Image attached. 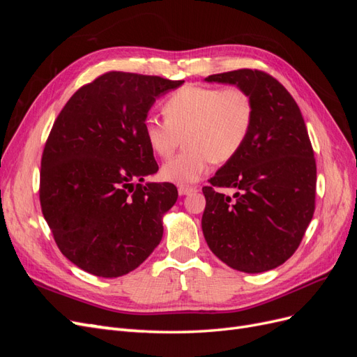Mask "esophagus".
Here are the masks:
<instances>
[{
	"label": "esophagus",
	"mask_w": 357,
	"mask_h": 357,
	"mask_svg": "<svg viewBox=\"0 0 357 357\" xmlns=\"http://www.w3.org/2000/svg\"><path fill=\"white\" fill-rule=\"evenodd\" d=\"M195 192H198L197 188H189V186H180V188H178V195H180V197L190 195V193H195Z\"/></svg>",
	"instance_id": "1"
}]
</instances>
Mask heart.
<instances>
[{
	"label": "heart",
	"instance_id": "b5f03b06",
	"mask_svg": "<svg viewBox=\"0 0 357 357\" xmlns=\"http://www.w3.org/2000/svg\"><path fill=\"white\" fill-rule=\"evenodd\" d=\"M162 113L165 121L144 119L143 135L162 159L174 153L185 137V152L160 168L162 178L181 186L202 178L214 160L225 164L238 155L255 122L252 96L238 86H183L164 101Z\"/></svg>",
	"mask_w": 357,
	"mask_h": 357
}]
</instances>
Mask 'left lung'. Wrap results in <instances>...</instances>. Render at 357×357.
<instances>
[{
	"label": "left lung",
	"mask_w": 357,
	"mask_h": 357,
	"mask_svg": "<svg viewBox=\"0 0 357 357\" xmlns=\"http://www.w3.org/2000/svg\"><path fill=\"white\" fill-rule=\"evenodd\" d=\"M252 96L255 122L241 152L202 188V232L210 250L248 274L269 271L296 252L314 214L316 159L304 117L284 86L259 70L208 75ZM218 187H234L235 202Z\"/></svg>",
	"instance_id": "obj_1"
}]
</instances>
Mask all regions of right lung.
<instances>
[{
	"mask_svg": "<svg viewBox=\"0 0 357 357\" xmlns=\"http://www.w3.org/2000/svg\"><path fill=\"white\" fill-rule=\"evenodd\" d=\"M185 80L110 71L75 92L41 156L40 204L61 253L83 271L113 278L158 247L162 215L177 201L143 135L156 98Z\"/></svg>",
	"mask_w": 357,
	"mask_h": 357,
	"instance_id": "1",
	"label": "right lung"
}]
</instances>
